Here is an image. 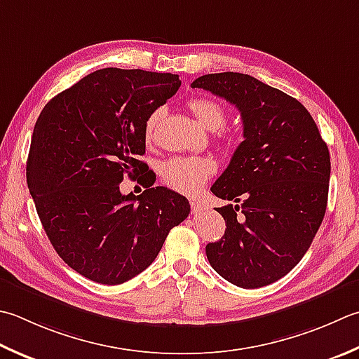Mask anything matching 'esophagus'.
Wrapping results in <instances>:
<instances>
[{"label": "esophagus", "instance_id": "34e87169", "mask_svg": "<svg viewBox=\"0 0 359 359\" xmlns=\"http://www.w3.org/2000/svg\"><path fill=\"white\" fill-rule=\"evenodd\" d=\"M189 205H191V212L193 213H199L201 210L203 208V203L202 202H199V201H189Z\"/></svg>", "mask_w": 359, "mask_h": 359}]
</instances>
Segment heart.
Masks as SVG:
<instances>
[{
  "label": "heart",
  "instance_id": "b5f03b06",
  "mask_svg": "<svg viewBox=\"0 0 359 359\" xmlns=\"http://www.w3.org/2000/svg\"><path fill=\"white\" fill-rule=\"evenodd\" d=\"M188 109L198 123L207 130H216L226 119V111L219 104L207 100V97H193L188 101ZM160 116V110L152 111L147 118L144 135L151 138L154 128ZM215 163L205 157H174L168 160L161 168V179L165 184L184 194H194L198 189L212 177Z\"/></svg>",
  "mask_w": 359,
  "mask_h": 359
}]
</instances>
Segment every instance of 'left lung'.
<instances>
[{
	"label": "left lung",
	"instance_id": "obj_1",
	"mask_svg": "<svg viewBox=\"0 0 359 359\" xmlns=\"http://www.w3.org/2000/svg\"><path fill=\"white\" fill-rule=\"evenodd\" d=\"M240 110L243 137L212 193L226 233L208 243L212 268L254 290L285 277L306 254L324 219L330 152L318 126L292 96L243 73L201 76L191 83Z\"/></svg>",
	"mask_w": 359,
	"mask_h": 359
}]
</instances>
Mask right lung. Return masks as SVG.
<instances>
[{
  "label": "right lung",
  "mask_w": 359,
  "mask_h": 359,
  "mask_svg": "<svg viewBox=\"0 0 359 359\" xmlns=\"http://www.w3.org/2000/svg\"><path fill=\"white\" fill-rule=\"evenodd\" d=\"M177 74L104 68L49 101L35 123L26 179L46 235L81 276L121 285L149 266L189 202L144 174L147 118L179 90Z\"/></svg>",
  "instance_id": "obj_1"
}]
</instances>
